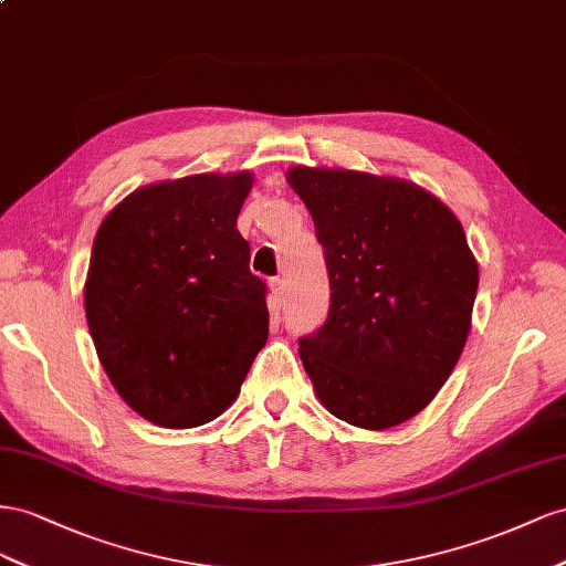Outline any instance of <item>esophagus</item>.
<instances>
[{"mask_svg":"<svg viewBox=\"0 0 566 566\" xmlns=\"http://www.w3.org/2000/svg\"><path fill=\"white\" fill-rule=\"evenodd\" d=\"M282 301H284V280L274 277V280H270V305L277 311V308H282Z\"/></svg>","mask_w":566,"mask_h":566,"instance_id":"esophagus-1","label":"esophagus"}]
</instances>
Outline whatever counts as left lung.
Masks as SVG:
<instances>
[{"label":"left lung","instance_id":"obj_1","mask_svg":"<svg viewBox=\"0 0 566 566\" xmlns=\"http://www.w3.org/2000/svg\"><path fill=\"white\" fill-rule=\"evenodd\" d=\"M329 272L325 325L298 342L313 389L334 417L391 429L422 412L453 373L479 286L460 220L400 177L296 166Z\"/></svg>","mask_w":566,"mask_h":566}]
</instances>
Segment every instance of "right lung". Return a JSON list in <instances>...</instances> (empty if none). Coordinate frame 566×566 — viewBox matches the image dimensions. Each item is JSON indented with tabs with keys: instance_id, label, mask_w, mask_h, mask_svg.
Instances as JSON below:
<instances>
[{
	"instance_id": "right-lung-1",
	"label": "right lung",
	"mask_w": 566,
	"mask_h": 566,
	"mask_svg": "<svg viewBox=\"0 0 566 566\" xmlns=\"http://www.w3.org/2000/svg\"><path fill=\"white\" fill-rule=\"evenodd\" d=\"M251 172L135 189L94 237L85 313L120 398L149 422L191 429L239 396L268 342V286L237 218Z\"/></svg>"
}]
</instances>
